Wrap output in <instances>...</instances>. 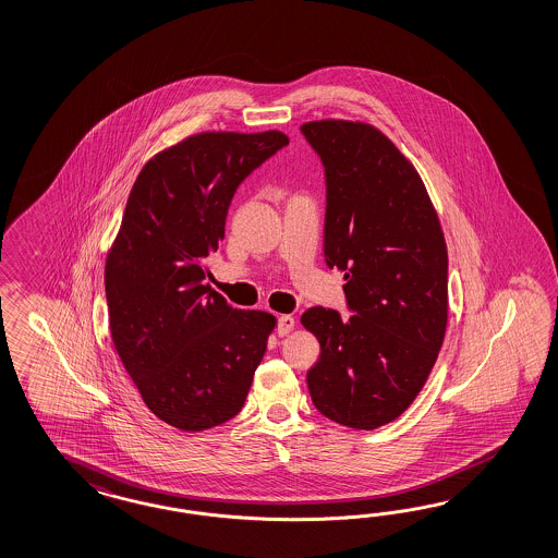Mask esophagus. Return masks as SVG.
Listing matches in <instances>:
<instances>
[{
    "mask_svg": "<svg viewBox=\"0 0 558 558\" xmlns=\"http://www.w3.org/2000/svg\"><path fill=\"white\" fill-rule=\"evenodd\" d=\"M294 325H296L294 317H290V315H282V317L278 318V329H276V332H278L280 337H284V335H288V332L294 329Z\"/></svg>",
    "mask_w": 558,
    "mask_h": 558,
    "instance_id": "34e87169",
    "label": "esophagus"
}]
</instances>
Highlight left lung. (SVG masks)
<instances>
[{"label":"left lung","instance_id":"obj_1","mask_svg":"<svg viewBox=\"0 0 558 558\" xmlns=\"http://www.w3.org/2000/svg\"><path fill=\"white\" fill-rule=\"evenodd\" d=\"M327 174L325 259L345 271L355 315L301 317L320 357L306 374L320 414L374 430L396 421L435 367L449 318V257L418 170L367 121L302 123Z\"/></svg>","mask_w":558,"mask_h":558}]
</instances>
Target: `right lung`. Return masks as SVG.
<instances>
[{
    "label": "right lung",
    "mask_w": 558,
    "mask_h": 558,
    "mask_svg": "<svg viewBox=\"0 0 558 558\" xmlns=\"http://www.w3.org/2000/svg\"><path fill=\"white\" fill-rule=\"evenodd\" d=\"M288 142L278 130L186 136L151 156L128 196L106 259L109 331L144 404L179 430L240 412L276 329L203 278L235 189Z\"/></svg>",
    "instance_id": "1"
}]
</instances>
